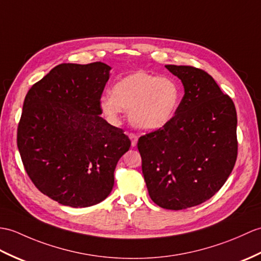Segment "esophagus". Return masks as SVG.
Listing matches in <instances>:
<instances>
[{
  "label": "esophagus",
  "mask_w": 261,
  "mask_h": 261,
  "mask_svg": "<svg viewBox=\"0 0 261 261\" xmlns=\"http://www.w3.org/2000/svg\"><path fill=\"white\" fill-rule=\"evenodd\" d=\"M128 136L131 139V145H132V147H136L137 142H138V137L135 135V133H129Z\"/></svg>",
  "instance_id": "esophagus-1"
}]
</instances>
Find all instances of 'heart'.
I'll list each match as a JSON object with an SVG mask.
<instances>
[{
  "mask_svg": "<svg viewBox=\"0 0 261 261\" xmlns=\"http://www.w3.org/2000/svg\"><path fill=\"white\" fill-rule=\"evenodd\" d=\"M180 102L181 87L175 79L138 71L117 81L112 94L103 95L99 106L111 122L126 110L133 126L155 131L171 122Z\"/></svg>",
  "mask_w": 261,
  "mask_h": 261,
  "instance_id": "1",
  "label": "heart"
}]
</instances>
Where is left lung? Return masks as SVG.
Returning <instances> with one entry per match:
<instances>
[{
    "mask_svg": "<svg viewBox=\"0 0 261 261\" xmlns=\"http://www.w3.org/2000/svg\"><path fill=\"white\" fill-rule=\"evenodd\" d=\"M185 95L169 124L140 137L138 149L149 196L181 210L207 201L225 185L237 160V112L214 77L189 65H166Z\"/></svg>",
    "mask_w": 261,
    "mask_h": 261,
    "instance_id": "8db88e82",
    "label": "left lung"
}]
</instances>
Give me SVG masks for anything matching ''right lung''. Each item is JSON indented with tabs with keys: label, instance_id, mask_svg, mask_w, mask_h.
I'll list each match as a JSON object with an SVG mask.
<instances>
[{
	"label": "right lung",
	"instance_id": "1",
	"mask_svg": "<svg viewBox=\"0 0 261 261\" xmlns=\"http://www.w3.org/2000/svg\"><path fill=\"white\" fill-rule=\"evenodd\" d=\"M111 68L62 63L33 84L23 103L17 148L25 171L43 195L73 208L103 201L114 169L131 141L100 117Z\"/></svg>",
	"mask_w": 261,
	"mask_h": 261
}]
</instances>
